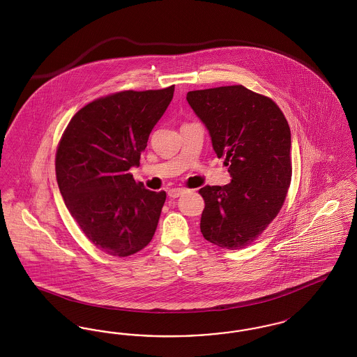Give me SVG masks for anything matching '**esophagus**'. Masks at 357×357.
<instances>
[{
	"label": "esophagus",
	"instance_id": "1",
	"mask_svg": "<svg viewBox=\"0 0 357 357\" xmlns=\"http://www.w3.org/2000/svg\"><path fill=\"white\" fill-rule=\"evenodd\" d=\"M185 191H186V190H185V188H181V187H179V188H170L167 194H169L170 198H178V197H181Z\"/></svg>",
	"mask_w": 357,
	"mask_h": 357
}]
</instances>
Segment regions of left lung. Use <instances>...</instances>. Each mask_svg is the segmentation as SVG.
Returning a JSON list of instances; mask_svg holds the SVG:
<instances>
[{
    "label": "left lung",
    "mask_w": 357,
    "mask_h": 357,
    "mask_svg": "<svg viewBox=\"0 0 357 357\" xmlns=\"http://www.w3.org/2000/svg\"><path fill=\"white\" fill-rule=\"evenodd\" d=\"M187 102L225 156L231 182L199 190L201 231L208 242L242 249L277 217L291 179L290 128L272 99L243 85L190 91Z\"/></svg>",
    "instance_id": "obj_1"
}]
</instances>
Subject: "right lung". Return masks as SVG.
<instances>
[{
    "label": "right lung",
    "mask_w": 357,
    "mask_h": 357,
    "mask_svg": "<svg viewBox=\"0 0 357 357\" xmlns=\"http://www.w3.org/2000/svg\"><path fill=\"white\" fill-rule=\"evenodd\" d=\"M174 96V85L123 91L86 104L69 121L56 153L66 206L98 249L127 257L153 239L166 192L136 182L149 136Z\"/></svg>",
    "instance_id": "obj_1"
}]
</instances>
